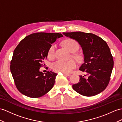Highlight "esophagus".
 Wrapping results in <instances>:
<instances>
[{
	"label": "esophagus",
	"mask_w": 122,
	"mask_h": 122,
	"mask_svg": "<svg viewBox=\"0 0 122 122\" xmlns=\"http://www.w3.org/2000/svg\"><path fill=\"white\" fill-rule=\"evenodd\" d=\"M64 75L65 76H70L71 75L70 74H69V73H64Z\"/></svg>",
	"instance_id": "esophagus-1"
}]
</instances>
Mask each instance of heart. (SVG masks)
Listing matches in <instances>:
<instances>
[{"instance_id":"b5f03b06","label":"heart","mask_w":122,"mask_h":122,"mask_svg":"<svg viewBox=\"0 0 122 122\" xmlns=\"http://www.w3.org/2000/svg\"><path fill=\"white\" fill-rule=\"evenodd\" d=\"M65 47L71 52H75L79 49V44L76 41L72 39H67L64 42ZM55 45H52L49 49L47 52V56L50 59L54 58L55 55ZM76 57H79L76 56ZM76 65V61L74 59H70L69 61H64L58 60L52 64V69L56 72H62L64 73L70 72Z\"/></svg>"}]
</instances>
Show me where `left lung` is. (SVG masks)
I'll list each match as a JSON object with an SVG mask.
<instances>
[{"instance_id": "1", "label": "left lung", "mask_w": 122, "mask_h": 122, "mask_svg": "<svg viewBox=\"0 0 122 122\" xmlns=\"http://www.w3.org/2000/svg\"><path fill=\"white\" fill-rule=\"evenodd\" d=\"M63 34L78 41L84 54V63L79 70L85 75L80 76L79 82L72 85L73 90L87 97L102 92L109 84L114 65L107 43L92 33L76 31Z\"/></svg>"}]
</instances>
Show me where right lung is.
I'll list each match as a JSON object with an SVG mask.
<instances>
[{"label": "right lung", "instance_id": "add662e5", "mask_svg": "<svg viewBox=\"0 0 122 122\" xmlns=\"http://www.w3.org/2000/svg\"><path fill=\"white\" fill-rule=\"evenodd\" d=\"M63 37L59 33L36 32L20 41L10 63L11 72L20 93L35 98L44 95L52 88L57 74L48 71L44 75L39 69L45 65L44 61L52 44Z\"/></svg>", "mask_w": 122, "mask_h": 122}]
</instances>
